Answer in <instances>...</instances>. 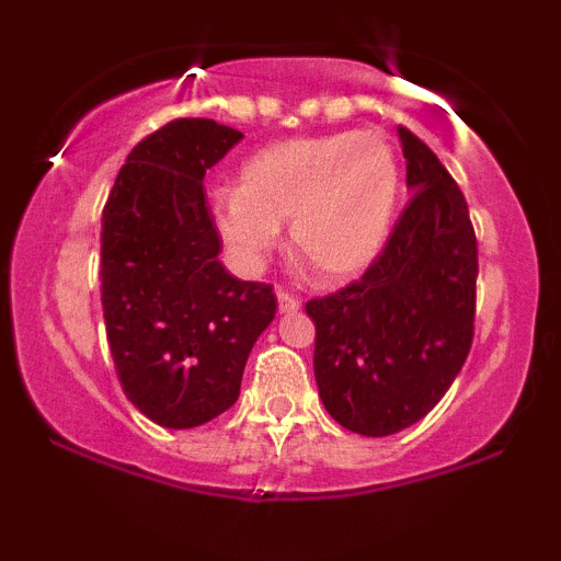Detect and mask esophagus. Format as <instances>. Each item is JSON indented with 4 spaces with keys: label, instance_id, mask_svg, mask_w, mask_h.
Instances as JSON below:
<instances>
[{
    "label": "esophagus",
    "instance_id": "esophagus-1",
    "mask_svg": "<svg viewBox=\"0 0 561 561\" xmlns=\"http://www.w3.org/2000/svg\"><path fill=\"white\" fill-rule=\"evenodd\" d=\"M276 302H279V313L300 311V300L295 295L285 293V289H276Z\"/></svg>",
    "mask_w": 561,
    "mask_h": 561
}]
</instances>
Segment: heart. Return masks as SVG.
<instances>
[{
	"label": "heart",
	"mask_w": 561,
	"mask_h": 561,
	"mask_svg": "<svg viewBox=\"0 0 561 561\" xmlns=\"http://www.w3.org/2000/svg\"><path fill=\"white\" fill-rule=\"evenodd\" d=\"M398 160L375 131L295 137L261 147L240 169V186L210 199L214 227L231 259L255 272L289 242L327 285L362 276L388 242L398 199Z\"/></svg>",
	"instance_id": "obj_1"
}]
</instances>
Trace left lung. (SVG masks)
I'll use <instances>...</instances> for the list:
<instances>
[{
	"mask_svg": "<svg viewBox=\"0 0 561 561\" xmlns=\"http://www.w3.org/2000/svg\"><path fill=\"white\" fill-rule=\"evenodd\" d=\"M398 139L411 203L388 248L362 279L306 306L321 403L366 437L433 411L472 345L478 240L467 199L422 139L403 126Z\"/></svg>",
	"mask_w": 561,
	"mask_h": 561,
	"instance_id": "8db88e82",
	"label": "left lung"
}]
</instances>
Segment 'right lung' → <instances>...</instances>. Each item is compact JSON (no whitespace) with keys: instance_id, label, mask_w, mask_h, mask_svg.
<instances>
[{"instance_id":"obj_1","label":"right lung","mask_w":561,"mask_h":561,"mask_svg":"<svg viewBox=\"0 0 561 561\" xmlns=\"http://www.w3.org/2000/svg\"><path fill=\"white\" fill-rule=\"evenodd\" d=\"M242 134L179 118L128 152L102 210V317L121 388L147 420L190 430L240 398L272 324V285L234 279L203 179Z\"/></svg>"}]
</instances>
